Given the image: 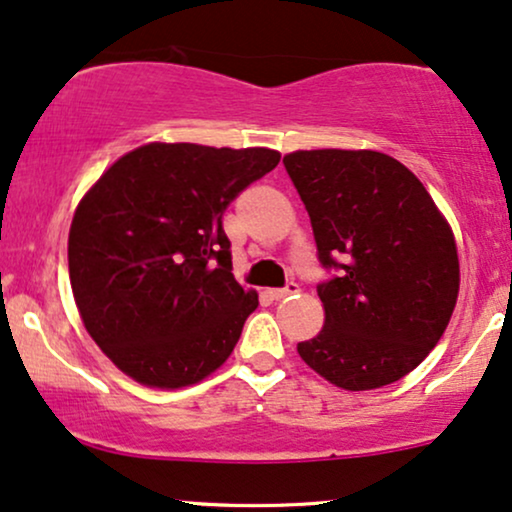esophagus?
<instances>
[{"instance_id": "esophagus-1", "label": "esophagus", "mask_w": 512, "mask_h": 512, "mask_svg": "<svg viewBox=\"0 0 512 512\" xmlns=\"http://www.w3.org/2000/svg\"><path fill=\"white\" fill-rule=\"evenodd\" d=\"M297 290H300V286H297L295 281H290V283H286V288H271V290H267V297H269V300H286V297L295 295Z\"/></svg>"}]
</instances>
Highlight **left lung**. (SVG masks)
<instances>
[{
	"label": "left lung",
	"mask_w": 512,
	"mask_h": 512,
	"mask_svg": "<svg viewBox=\"0 0 512 512\" xmlns=\"http://www.w3.org/2000/svg\"><path fill=\"white\" fill-rule=\"evenodd\" d=\"M286 172L312 219L326 323L297 345L342 390H375L411 373L449 326L458 297L454 234L430 193L378 151H297Z\"/></svg>",
	"instance_id": "obj_1"
}]
</instances>
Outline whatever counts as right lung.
Wrapping results in <instances>:
<instances>
[{
	"mask_svg": "<svg viewBox=\"0 0 512 512\" xmlns=\"http://www.w3.org/2000/svg\"><path fill=\"white\" fill-rule=\"evenodd\" d=\"M278 160L269 148L148 144L82 198L68 238L70 286L84 328L120 371L184 387L229 359L257 293L231 274L222 217Z\"/></svg>",
	"mask_w": 512,
	"mask_h": 512,
	"instance_id": "obj_1",
	"label": "right lung"
}]
</instances>
